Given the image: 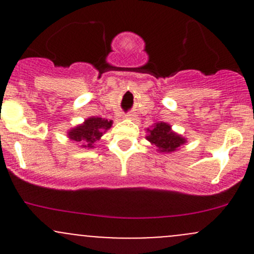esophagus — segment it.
<instances>
[{
  "instance_id": "1",
  "label": "esophagus",
  "mask_w": 254,
  "mask_h": 254,
  "mask_svg": "<svg viewBox=\"0 0 254 254\" xmlns=\"http://www.w3.org/2000/svg\"><path fill=\"white\" fill-rule=\"evenodd\" d=\"M127 119H134V118H135V114H134V113H127Z\"/></svg>"
}]
</instances>
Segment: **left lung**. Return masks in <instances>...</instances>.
I'll use <instances>...</instances> for the list:
<instances>
[{
  "label": "left lung",
  "instance_id": "1",
  "mask_svg": "<svg viewBox=\"0 0 254 254\" xmlns=\"http://www.w3.org/2000/svg\"><path fill=\"white\" fill-rule=\"evenodd\" d=\"M150 131L146 139L156 146L161 152H172L176 151L186 140L171 130V125L166 123H157Z\"/></svg>",
  "mask_w": 254,
  "mask_h": 254
}]
</instances>
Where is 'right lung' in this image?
Listing matches in <instances>:
<instances>
[{"label":"right lung","instance_id":"1","mask_svg":"<svg viewBox=\"0 0 254 254\" xmlns=\"http://www.w3.org/2000/svg\"><path fill=\"white\" fill-rule=\"evenodd\" d=\"M112 127V120L102 119V118H89L82 125L73 127L68 131V137L73 141H81L83 147H93L92 143L103 135L104 130Z\"/></svg>","mask_w":254,"mask_h":254}]
</instances>
